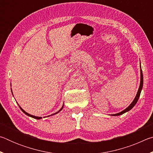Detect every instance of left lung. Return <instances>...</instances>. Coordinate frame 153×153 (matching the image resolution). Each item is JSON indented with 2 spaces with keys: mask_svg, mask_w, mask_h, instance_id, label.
Listing matches in <instances>:
<instances>
[{
  "mask_svg": "<svg viewBox=\"0 0 153 153\" xmlns=\"http://www.w3.org/2000/svg\"><path fill=\"white\" fill-rule=\"evenodd\" d=\"M141 68V67H140ZM142 86H143V74H142V69H140V86H139V88L138 90V92H137V94L135 98H134L133 102L131 103L130 105L128 107H127L126 109H124L123 111H121L120 113H116V114H113V115H111L112 116H118V115H122V114L125 113L126 112H128L129 110H131V108H132L136 104V102H138V98L140 97V93H141V90L142 89Z\"/></svg>",
  "mask_w": 153,
  "mask_h": 153,
  "instance_id": "obj_1",
  "label": "left lung"
}]
</instances>
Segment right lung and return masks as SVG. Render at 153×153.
Returning a JSON list of instances; mask_svg holds the SVG:
<instances>
[{"label": "right lung", "mask_w": 153, "mask_h": 153, "mask_svg": "<svg viewBox=\"0 0 153 153\" xmlns=\"http://www.w3.org/2000/svg\"><path fill=\"white\" fill-rule=\"evenodd\" d=\"M12 94H13V92H12ZM19 108H21V110H22V111H23V112H24L25 114V115H27V116H30V117H32V118H34V119H36V120H40V119H42V117H36V116H34V115H30V114H29V113H27V112H25V111L24 110V109H23V108H22V107H19ZM63 107H61V109L60 110H59V111H58V112H56V113H53V114H52V115H55V114H56V113H58L59 112V111H61L62 109H63ZM49 116H51V115H49Z\"/></svg>", "instance_id": "1"}]
</instances>
